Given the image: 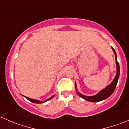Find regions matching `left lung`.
<instances>
[{
  "label": "left lung",
  "instance_id": "obj_1",
  "mask_svg": "<svg viewBox=\"0 0 129 129\" xmlns=\"http://www.w3.org/2000/svg\"><path fill=\"white\" fill-rule=\"evenodd\" d=\"M112 49L113 52H114V54H115V63H116V69H117V72L115 77H114V80H112L111 83H110L109 85H108L106 87L104 88V89L101 90L100 92H99L96 95L92 96H87L85 95H83L82 93H80V92H78L77 89V84L75 82V89H76L77 93L80 96V97H82V99H85V101H89V102H100V101H102L103 100L106 99L108 97H110L112 93L114 92V90H115V87H116L117 84L118 82V80H119V75H120V67H119V63L117 61V54L115 52V50L112 47H111Z\"/></svg>",
  "mask_w": 129,
  "mask_h": 129
}]
</instances>
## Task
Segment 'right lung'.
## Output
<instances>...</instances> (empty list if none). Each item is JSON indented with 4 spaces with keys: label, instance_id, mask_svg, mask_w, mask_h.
Wrapping results in <instances>:
<instances>
[{
    "label": "right lung",
    "instance_id": "right-lung-1",
    "mask_svg": "<svg viewBox=\"0 0 129 129\" xmlns=\"http://www.w3.org/2000/svg\"><path fill=\"white\" fill-rule=\"evenodd\" d=\"M23 96H24V95H23ZM54 96H55V95H54L51 96V97H50V98L47 99H46V100H45V101H39V100L32 99L28 98V97H25V96H24V97H25V98L27 99V100H28V101H30V102H33V103H35V104H42V103H44V102H47V101H49V100L52 99L53 97H54Z\"/></svg>",
    "mask_w": 129,
    "mask_h": 129
}]
</instances>
